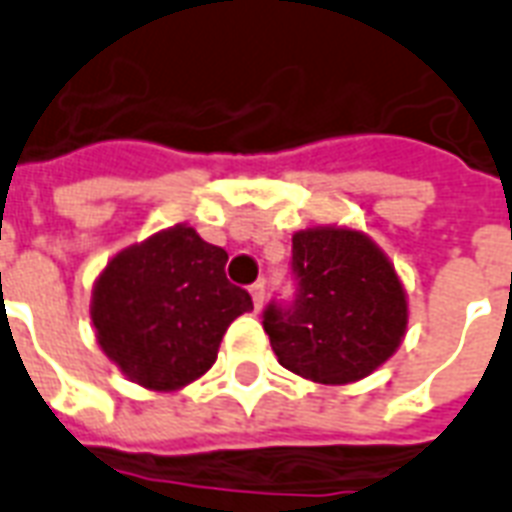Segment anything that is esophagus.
I'll return each instance as SVG.
<instances>
[{"label": "esophagus", "mask_w": 512, "mask_h": 512, "mask_svg": "<svg viewBox=\"0 0 512 512\" xmlns=\"http://www.w3.org/2000/svg\"><path fill=\"white\" fill-rule=\"evenodd\" d=\"M249 293H252L255 309H260V306H263V301H266V285H263V282H255V285L249 287Z\"/></svg>", "instance_id": "1"}]
</instances>
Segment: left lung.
Returning <instances> with one entry per match:
<instances>
[{
    "label": "left lung",
    "mask_w": 512,
    "mask_h": 512,
    "mask_svg": "<svg viewBox=\"0 0 512 512\" xmlns=\"http://www.w3.org/2000/svg\"><path fill=\"white\" fill-rule=\"evenodd\" d=\"M290 279L293 295L271 298L263 309V328L285 369L344 385L372 374L399 347L407 298L388 257L363 233H295Z\"/></svg>",
    "instance_id": "obj_1"
}]
</instances>
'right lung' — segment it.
Returning a JSON list of instances; mask_svg holds the SVG:
<instances>
[{
  "mask_svg": "<svg viewBox=\"0 0 512 512\" xmlns=\"http://www.w3.org/2000/svg\"><path fill=\"white\" fill-rule=\"evenodd\" d=\"M225 263L222 246L184 225L119 252L92 298L105 355L154 391H173L208 372L227 325L252 309V295L227 279Z\"/></svg>",
  "mask_w": 512,
  "mask_h": 512,
  "instance_id": "right-lung-1",
  "label": "right lung"
}]
</instances>
